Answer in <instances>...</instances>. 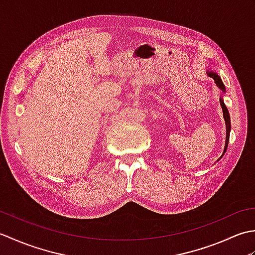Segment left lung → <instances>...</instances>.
I'll return each mask as SVG.
<instances>
[{
    "label": "left lung",
    "mask_w": 255,
    "mask_h": 255,
    "mask_svg": "<svg viewBox=\"0 0 255 255\" xmlns=\"http://www.w3.org/2000/svg\"><path fill=\"white\" fill-rule=\"evenodd\" d=\"M207 75L210 78H213L216 85L218 86V88L223 92V94L226 93V88H225V84L223 83V81H221L219 75L216 73L215 71H211V70H207ZM220 105L221 108H223V113H224V119H225V123H226V143H225V149H224V153L225 154L227 148H228V142H229V137H230V130H231V124H230V115H229V112H228V108L226 107L225 105V102H224V97L220 96ZM223 155L220 156V158H223Z\"/></svg>",
    "instance_id": "left-lung-1"
}]
</instances>
